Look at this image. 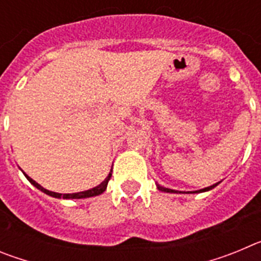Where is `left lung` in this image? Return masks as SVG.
<instances>
[{"mask_svg":"<svg viewBox=\"0 0 261 261\" xmlns=\"http://www.w3.org/2000/svg\"><path fill=\"white\" fill-rule=\"evenodd\" d=\"M217 184H218V183L213 184V186H211V187H206V188H204V190L196 191V192H205V191H209V190H212V188H214V187H216ZM156 187H158V190H159V191H162V192H170V193H175V192H176V193H177V191L168 190V188H165V187H161V186H159V184H158V186H156ZM196 192H195V193H196Z\"/></svg>","mask_w":261,"mask_h":261,"instance_id":"8db88e82","label":"left lung"}]
</instances>
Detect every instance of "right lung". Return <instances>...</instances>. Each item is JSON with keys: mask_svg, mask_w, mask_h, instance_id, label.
Returning a JSON list of instances; mask_svg holds the SVG:
<instances>
[{"mask_svg": "<svg viewBox=\"0 0 261 261\" xmlns=\"http://www.w3.org/2000/svg\"><path fill=\"white\" fill-rule=\"evenodd\" d=\"M26 175V174H24ZM111 172L108 174V176L106 177L105 181H102V183L99 184L98 187H95V188H91V190H87V191H84V192H78V193H56V192H52V191H48L45 190V188H43V187L40 186V184L36 183L35 180H32L31 177L27 176L26 177L29 179L30 183L32 184V186H35L38 190H40L41 192L47 193V195L52 196V197H56V199H86V197H93V196H98L100 195V193H103L106 191V188H107V184H108V180L111 179Z\"/></svg>", "mask_w": 261, "mask_h": 261, "instance_id": "add662e5", "label": "right lung"}]
</instances>
